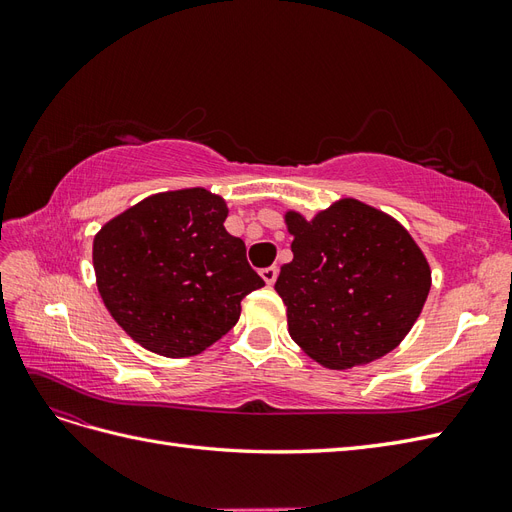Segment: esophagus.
<instances>
[{"instance_id": "esophagus-1", "label": "esophagus", "mask_w": 512, "mask_h": 512, "mask_svg": "<svg viewBox=\"0 0 512 512\" xmlns=\"http://www.w3.org/2000/svg\"><path fill=\"white\" fill-rule=\"evenodd\" d=\"M260 275H262V280L267 282V286H273L275 280H277V275H280V269H277V267H265V269L260 271Z\"/></svg>"}]
</instances>
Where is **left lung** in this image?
<instances>
[{
	"mask_svg": "<svg viewBox=\"0 0 512 512\" xmlns=\"http://www.w3.org/2000/svg\"><path fill=\"white\" fill-rule=\"evenodd\" d=\"M292 262L275 282L288 331L314 361L350 369L399 346L425 305L431 271L408 230L344 198L314 220L286 213Z\"/></svg>",
	"mask_w": 512,
	"mask_h": 512,
	"instance_id": "8db88e82",
	"label": "left lung"
}]
</instances>
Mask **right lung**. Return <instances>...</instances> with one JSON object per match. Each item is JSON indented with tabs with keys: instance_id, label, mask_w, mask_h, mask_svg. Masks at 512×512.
<instances>
[{
	"instance_id": "right-lung-1",
	"label": "right lung",
	"mask_w": 512,
	"mask_h": 512,
	"mask_svg": "<svg viewBox=\"0 0 512 512\" xmlns=\"http://www.w3.org/2000/svg\"><path fill=\"white\" fill-rule=\"evenodd\" d=\"M226 215L220 196L192 188L149 196L98 232V290L134 342L168 359L200 354L265 286L245 243L226 232Z\"/></svg>"
}]
</instances>
